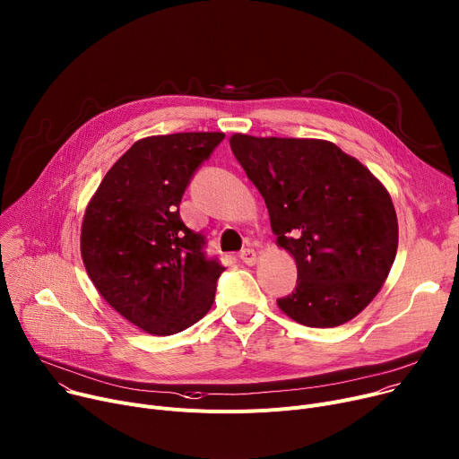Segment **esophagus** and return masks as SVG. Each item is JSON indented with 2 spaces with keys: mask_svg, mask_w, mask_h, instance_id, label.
Listing matches in <instances>:
<instances>
[{
  "mask_svg": "<svg viewBox=\"0 0 459 459\" xmlns=\"http://www.w3.org/2000/svg\"><path fill=\"white\" fill-rule=\"evenodd\" d=\"M239 260H241L243 264H247V265L256 264V260H258L256 251H255V249H243V251L239 253Z\"/></svg>",
  "mask_w": 459,
  "mask_h": 459,
  "instance_id": "esophagus-1",
  "label": "esophagus"
}]
</instances>
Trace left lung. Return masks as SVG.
I'll list each match as a JSON object with an SVG mask.
<instances>
[{
	"label": "left lung",
	"mask_w": 459,
	"mask_h": 459,
	"mask_svg": "<svg viewBox=\"0 0 459 459\" xmlns=\"http://www.w3.org/2000/svg\"><path fill=\"white\" fill-rule=\"evenodd\" d=\"M229 142L265 201L279 247L297 264L295 291L279 308L314 328L356 317L382 290L399 247L385 186L326 140L236 133Z\"/></svg>",
	"instance_id": "left-lung-1"
}]
</instances>
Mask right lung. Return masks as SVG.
Here are the masks:
<instances>
[{"mask_svg":"<svg viewBox=\"0 0 459 459\" xmlns=\"http://www.w3.org/2000/svg\"><path fill=\"white\" fill-rule=\"evenodd\" d=\"M223 133L147 136L107 171L88 201L81 256L110 307L152 335H171L208 314L225 267L180 220L194 171Z\"/></svg>","mask_w":459,"mask_h":459,"instance_id":"right-lung-1","label":"right lung"}]
</instances>
